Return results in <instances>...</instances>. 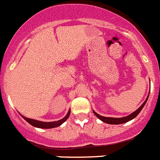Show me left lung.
<instances>
[{
    "instance_id": "1",
    "label": "left lung",
    "mask_w": 160,
    "mask_h": 160,
    "mask_svg": "<svg viewBox=\"0 0 160 160\" xmlns=\"http://www.w3.org/2000/svg\"><path fill=\"white\" fill-rule=\"evenodd\" d=\"M148 97H149V95L147 96V99L145 100V102H144V103L142 104L141 107L139 108L138 109H137V110H136L135 112H133L132 114H130V115H129V116H127V117H121V118H114V117H102V116L99 115L98 113H96L95 111H93L94 114H95V115L96 116V117H98L99 120H101L102 121H103V122H105V123H108V124H111V125H119V124H123V123L128 122V121H131V120L133 119V118H135V117L138 115V113L141 112V110L143 108V107L145 106L147 99H148Z\"/></svg>"
}]
</instances>
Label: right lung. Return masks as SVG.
<instances>
[{
    "instance_id": "1",
    "label": "right lung",
    "mask_w": 160,
    "mask_h": 160,
    "mask_svg": "<svg viewBox=\"0 0 160 160\" xmlns=\"http://www.w3.org/2000/svg\"><path fill=\"white\" fill-rule=\"evenodd\" d=\"M69 115H70V111H69V112L67 113V115L64 117L63 119L60 120V121H52V122H43V121H36V120L30 119V118H27V117H22L27 121V122L31 124V125H33L35 127H38V128H42V129H50V128H55V127L59 126L61 125L62 123L65 122L68 118H69Z\"/></svg>"
}]
</instances>
